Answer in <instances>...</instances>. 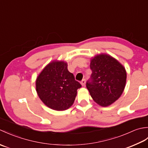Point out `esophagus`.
<instances>
[{
    "label": "esophagus",
    "mask_w": 148,
    "mask_h": 148,
    "mask_svg": "<svg viewBox=\"0 0 148 148\" xmlns=\"http://www.w3.org/2000/svg\"><path fill=\"white\" fill-rule=\"evenodd\" d=\"M81 85L82 86H85V84H86V80L85 79H83L82 81H81Z\"/></svg>",
    "instance_id": "1"
}]
</instances>
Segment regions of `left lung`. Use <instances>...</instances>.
<instances>
[{"label":"left lung","instance_id":"left-lung-1","mask_svg":"<svg viewBox=\"0 0 148 148\" xmlns=\"http://www.w3.org/2000/svg\"><path fill=\"white\" fill-rule=\"evenodd\" d=\"M92 71L86 88L97 104L108 107L117 100L123 93L127 81L123 65L106 53H100L91 58Z\"/></svg>","mask_w":148,"mask_h":148}]
</instances>
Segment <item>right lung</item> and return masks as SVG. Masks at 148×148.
<instances>
[{
	"label": "right lung",
	"mask_w": 148,
	"mask_h": 148,
	"mask_svg": "<svg viewBox=\"0 0 148 148\" xmlns=\"http://www.w3.org/2000/svg\"><path fill=\"white\" fill-rule=\"evenodd\" d=\"M81 84L67 69V63L53 60L42 69L36 81V92L45 104L55 111H65L73 103Z\"/></svg>",
	"instance_id": "obj_1"
}]
</instances>
